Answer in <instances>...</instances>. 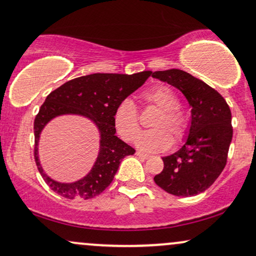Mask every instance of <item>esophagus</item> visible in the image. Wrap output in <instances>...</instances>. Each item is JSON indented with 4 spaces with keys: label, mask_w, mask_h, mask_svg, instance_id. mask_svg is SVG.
Listing matches in <instances>:
<instances>
[{
    "label": "esophagus",
    "mask_w": 256,
    "mask_h": 256,
    "mask_svg": "<svg viewBox=\"0 0 256 256\" xmlns=\"http://www.w3.org/2000/svg\"><path fill=\"white\" fill-rule=\"evenodd\" d=\"M136 154H137L138 157L143 158V160H148V158H150V156H148V154H143V152H140V151H137V152H136Z\"/></svg>",
    "instance_id": "34e87169"
}]
</instances>
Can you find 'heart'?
<instances>
[{"label": "heart", "mask_w": 256, "mask_h": 256, "mask_svg": "<svg viewBox=\"0 0 256 256\" xmlns=\"http://www.w3.org/2000/svg\"><path fill=\"white\" fill-rule=\"evenodd\" d=\"M144 100L160 110L151 122L154 128L145 131L137 139V146L143 151L160 152L172 143H178L186 134L188 120L178 108L180 100L170 87L156 85L144 93ZM113 122L118 134L126 142L134 140L139 131V116L134 100L124 99L113 113Z\"/></svg>", "instance_id": "heart-1"}]
</instances>
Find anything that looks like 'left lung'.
Listing matches in <instances>:
<instances>
[{"instance_id":"left-lung-1","label":"left lung","mask_w":256,"mask_h":256,"mask_svg":"<svg viewBox=\"0 0 256 256\" xmlns=\"http://www.w3.org/2000/svg\"><path fill=\"white\" fill-rule=\"evenodd\" d=\"M152 78L180 90L192 108L183 146L162 158L164 169L154 180L171 195H198L218 180L227 163L232 138L230 108L218 90L184 70H157Z\"/></svg>"}]
</instances>
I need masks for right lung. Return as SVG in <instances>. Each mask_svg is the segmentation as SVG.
I'll return each mask as SVG.
<instances>
[{
	"instance_id": "right-lung-1",
	"label": "right lung",
	"mask_w": 256,
	"mask_h": 256,
	"mask_svg": "<svg viewBox=\"0 0 256 256\" xmlns=\"http://www.w3.org/2000/svg\"><path fill=\"white\" fill-rule=\"evenodd\" d=\"M151 74V70L132 76L94 73L70 80L48 94L34 120V157L42 178L53 192L68 200H88L98 196L111 184L122 158L136 152L116 136L113 113L119 102L138 90ZM66 114L90 118L100 134L98 157L92 169L82 179L72 184H61L50 179L38 160L42 130L52 118Z\"/></svg>"
}]
</instances>
